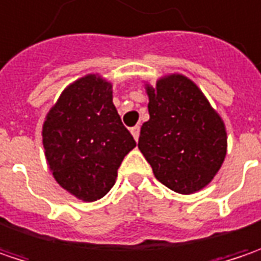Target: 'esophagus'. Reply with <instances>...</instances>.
Here are the masks:
<instances>
[{
    "label": "esophagus",
    "instance_id": "1",
    "mask_svg": "<svg viewBox=\"0 0 261 261\" xmlns=\"http://www.w3.org/2000/svg\"><path fill=\"white\" fill-rule=\"evenodd\" d=\"M139 130H141V127L139 126H134L132 129H130V132H132V135H134V138L138 141V138H139Z\"/></svg>",
    "mask_w": 261,
    "mask_h": 261
}]
</instances>
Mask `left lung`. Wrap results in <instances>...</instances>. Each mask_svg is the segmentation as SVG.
<instances>
[{
	"instance_id": "left-lung-1",
	"label": "left lung",
	"mask_w": 261,
	"mask_h": 261,
	"mask_svg": "<svg viewBox=\"0 0 261 261\" xmlns=\"http://www.w3.org/2000/svg\"><path fill=\"white\" fill-rule=\"evenodd\" d=\"M150 120L138 147L154 176L179 194L204 188L226 155V130L219 114L194 82L172 74L147 89Z\"/></svg>"
}]
</instances>
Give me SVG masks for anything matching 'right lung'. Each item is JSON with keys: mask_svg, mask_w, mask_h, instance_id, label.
<instances>
[{"mask_svg": "<svg viewBox=\"0 0 261 261\" xmlns=\"http://www.w3.org/2000/svg\"><path fill=\"white\" fill-rule=\"evenodd\" d=\"M42 142L56 180L84 201L113 188L124 155L137 145L113 104L111 85L95 74L61 94L46 116Z\"/></svg>", "mask_w": 261, "mask_h": 261, "instance_id": "1", "label": "right lung"}]
</instances>
